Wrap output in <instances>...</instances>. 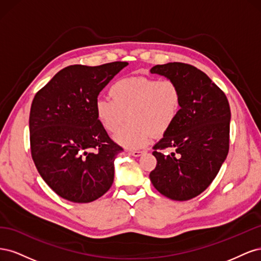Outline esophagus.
<instances>
[{
    "label": "esophagus",
    "instance_id": "esophagus-1",
    "mask_svg": "<svg viewBox=\"0 0 261 261\" xmlns=\"http://www.w3.org/2000/svg\"><path fill=\"white\" fill-rule=\"evenodd\" d=\"M144 151H141V150H132V151H129V154H132L133 156H139Z\"/></svg>",
    "mask_w": 261,
    "mask_h": 261
}]
</instances>
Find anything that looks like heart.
I'll use <instances>...</instances> for the list:
<instances>
[{
    "mask_svg": "<svg viewBox=\"0 0 261 261\" xmlns=\"http://www.w3.org/2000/svg\"><path fill=\"white\" fill-rule=\"evenodd\" d=\"M112 99L98 98L94 113L106 130L115 132L125 118L129 121L113 136L126 149L143 148L153 134L161 135L174 124L179 114L181 94L172 81L150 77L122 78L110 87Z\"/></svg>",
    "mask_w": 261,
    "mask_h": 261,
    "instance_id": "1",
    "label": "heart"
}]
</instances>
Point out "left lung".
Wrapping results in <instances>:
<instances>
[{"label": "left lung", "mask_w": 261, "mask_h": 261, "mask_svg": "<svg viewBox=\"0 0 261 261\" xmlns=\"http://www.w3.org/2000/svg\"><path fill=\"white\" fill-rule=\"evenodd\" d=\"M150 73L174 82L181 103L176 121L153 146L156 167L149 177L163 196L189 200L212 183L226 159L230 106L224 92L195 66L174 62L155 65ZM167 147L175 152H160Z\"/></svg>", "instance_id": "left-lung-1"}]
</instances>
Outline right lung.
Here are the masks:
<instances>
[{
	"label": "right lung",
	"instance_id": "add662e5",
	"mask_svg": "<svg viewBox=\"0 0 261 261\" xmlns=\"http://www.w3.org/2000/svg\"><path fill=\"white\" fill-rule=\"evenodd\" d=\"M127 65H70L35 96L29 116L31 155L39 174L62 198L91 202L113 184L114 161L123 149L99 123L94 102Z\"/></svg>",
	"mask_w": 261,
	"mask_h": 261
}]
</instances>
